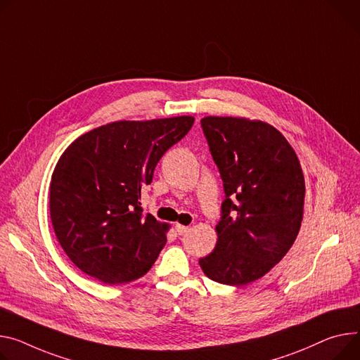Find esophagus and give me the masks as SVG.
I'll list each match as a JSON object with an SVG mask.
<instances>
[{"label": "esophagus", "instance_id": "1", "mask_svg": "<svg viewBox=\"0 0 360 360\" xmlns=\"http://www.w3.org/2000/svg\"><path fill=\"white\" fill-rule=\"evenodd\" d=\"M187 231H188V226H184V225H180V224L176 225V232L179 235H184Z\"/></svg>", "mask_w": 360, "mask_h": 360}]
</instances>
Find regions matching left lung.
<instances>
[{
	"mask_svg": "<svg viewBox=\"0 0 360 360\" xmlns=\"http://www.w3.org/2000/svg\"><path fill=\"white\" fill-rule=\"evenodd\" d=\"M202 127L226 198L214 250L199 265L216 283L250 284L285 257L298 235L301 165L285 136L264 121L210 115Z\"/></svg>",
	"mask_w": 360,
	"mask_h": 360,
	"instance_id": "left-lung-1",
	"label": "left lung"
}]
</instances>
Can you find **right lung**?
I'll return each instance as SVG.
<instances>
[{
    "mask_svg": "<svg viewBox=\"0 0 360 360\" xmlns=\"http://www.w3.org/2000/svg\"><path fill=\"white\" fill-rule=\"evenodd\" d=\"M193 122L190 115L115 121L80 135L63 151L50 181V219L80 271L108 285L150 271L170 226L143 213L141 187Z\"/></svg>",
    "mask_w": 360,
    "mask_h": 360,
    "instance_id": "right-lung-1",
    "label": "right lung"
}]
</instances>
